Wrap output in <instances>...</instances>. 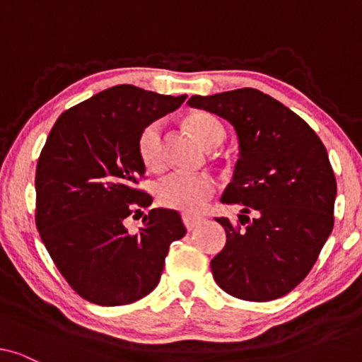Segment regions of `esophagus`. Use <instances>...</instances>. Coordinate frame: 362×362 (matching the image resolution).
<instances>
[{
  "instance_id": "esophagus-1",
  "label": "esophagus",
  "mask_w": 362,
  "mask_h": 362,
  "mask_svg": "<svg viewBox=\"0 0 362 362\" xmlns=\"http://www.w3.org/2000/svg\"><path fill=\"white\" fill-rule=\"evenodd\" d=\"M202 221H204L202 217H196V216H191V214H182V222H185L187 230H192L194 227L199 226Z\"/></svg>"
}]
</instances>
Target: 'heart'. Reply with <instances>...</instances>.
<instances>
[{
    "mask_svg": "<svg viewBox=\"0 0 362 362\" xmlns=\"http://www.w3.org/2000/svg\"><path fill=\"white\" fill-rule=\"evenodd\" d=\"M191 130L197 140L204 145L222 141L226 130L216 117L201 113L191 120ZM138 151L141 161L150 170H158L163 165V123L153 122L141 132L138 140ZM217 181L207 173L173 171L156 182V197L163 206L186 212H201L214 196Z\"/></svg>",
    "mask_w": 362,
    "mask_h": 362,
    "instance_id": "1",
    "label": "heart"
}]
</instances>
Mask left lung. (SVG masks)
<instances>
[{"instance_id":"obj_1","label":"left lung","mask_w":362,"mask_h":362,"mask_svg":"<svg viewBox=\"0 0 362 362\" xmlns=\"http://www.w3.org/2000/svg\"><path fill=\"white\" fill-rule=\"evenodd\" d=\"M187 103L226 118L239 138L234 177L221 201L244 209L237 224L216 217L227 240L211 260L214 280L240 300L280 298L310 274L333 230L328 151L303 118L257 88L192 95Z\"/></svg>"}]
</instances>
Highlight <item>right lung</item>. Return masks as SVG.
<instances>
[{
  "label": "right lung",
  "instance_id": "obj_1",
  "mask_svg": "<svg viewBox=\"0 0 362 362\" xmlns=\"http://www.w3.org/2000/svg\"><path fill=\"white\" fill-rule=\"evenodd\" d=\"M185 100L115 86L69 108L49 133L36 168V227L57 270L90 303L130 305L151 293L171 242L186 234L181 216L163 207L136 234L125 226L153 202L136 187L141 132Z\"/></svg>",
  "mask_w": 362,
  "mask_h": 362
}]
</instances>
